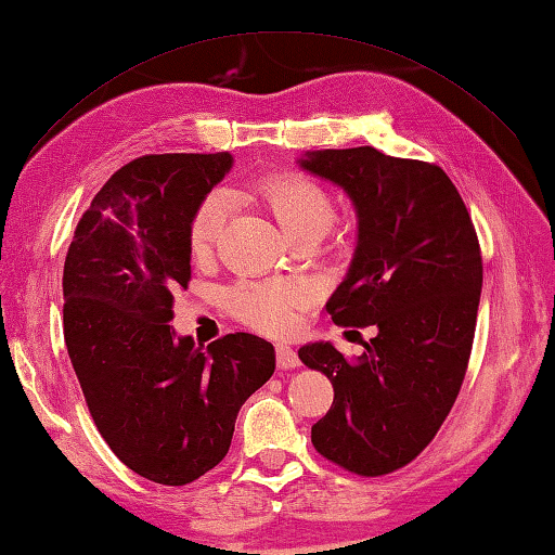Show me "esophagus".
I'll return each mask as SVG.
<instances>
[{
  "instance_id": "1",
  "label": "esophagus",
  "mask_w": 555,
  "mask_h": 555,
  "mask_svg": "<svg viewBox=\"0 0 555 555\" xmlns=\"http://www.w3.org/2000/svg\"><path fill=\"white\" fill-rule=\"evenodd\" d=\"M276 365L281 367V371H288V367H298L300 365V358H298L296 351L291 349V346L279 344L276 346Z\"/></svg>"
}]
</instances>
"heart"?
Returning <instances> with one entry per match:
<instances>
[{"label":"heart","instance_id":"1","mask_svg":"<svg viewBox=\"0 0 555 555\" xmlns=\"http://www.w3.org/2000/svg\"><path fill=\"white\" fill-rule=\"evenodd\" d=\"M255 197L274 216L286 237L324 235L334 221V199L322 182L306 172L286 170L255 184ZM228 219V197L214 190L194 206L188 223L192 257H206L219 241ZM225 306L247 327L264 334L296 330L302 291L293 284H237L225 293Z\"/></svg>","mask_w":555,"mask_h":555}]
</instances>
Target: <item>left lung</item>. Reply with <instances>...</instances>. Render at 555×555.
Wrapping results in <instances>:
<instances>
[{"label":"left lung","instance_id":"obj_1","mask_svg":"<svg viewBox=\"0 0 555 555\" xmlns=\"http://www.w3.org/2000/svg\"><path fill=\"white\" fill-rule=\"evenodd\" d=\"M298 163L339 184L358 214L356 255L327 312L377 332L356 361L330 341L298 351L334 387L312 444L358 476H383L428 448L460 395L483 284L479 237L436 163L373 146L308 151Z\"/></svg>","mask_w":555,"mask_h":555}]
</instances>
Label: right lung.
<instances>
[{"instance_id": "obj_1", "label": "right lung", "mask_w": 555, "mask_h": 555, "mask_svg": "<svg viewBox=\"0 0 555 555\" xmlns=\"http://www.w3.org/2000/svg\"><path fill=\"white\" fill-rule=\"evenodd\" d=\"M233 166L221 154L141 156L103 184L64 259V341L86 404L119 462L163 486L214 469L237 411L274 373V346L235 332L194 346L170 327L188 288V223Z\"/></svg>"}]
</instances>
